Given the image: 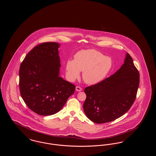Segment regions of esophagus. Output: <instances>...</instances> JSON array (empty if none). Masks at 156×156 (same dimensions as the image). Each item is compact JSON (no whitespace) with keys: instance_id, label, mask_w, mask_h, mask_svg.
Here are the masks:
<instances>
[{"instance_id":"1","label":"esophagus","mask_w":156,"mask_h":156,"mask_svg":"<svg viewBox=\"0 0 156 156\" xmlns=\"http://www.w3.org/2000/svg\"><path fill=\"white\" fill-rule=\"evenodd\" d=\"M76 91H78V92H80V91H81L82 89L81 87H79V86H77V87H76Z\"/></svg>"}]
</instances>
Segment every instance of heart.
Listing matches in <instances>:
<instances>
[{
	"label": "heart",
	"instance_id": "heart-1",
	"mask_svg": "<svg viewBox=\"0 0 156 156\" xmlns=\"http://www.w3.org/2000/svg\"><path fill=\"white\" fill-rule=\"evenodd\" d=\"M112 67L111 58L94 49L82 50L74 55V60L66 62V73L68 78L75 80L80 71H83V80L88 84H96L102 81Z\"/></svg>",
	"mask_w": 156,
	"mask_h": 156
}]
</instances>
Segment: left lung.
<instances>
[{"mask_svg": "<svg viewBox=\"0 0 156 156\" xmlns=\"http://www.w3.org/2000/svg\"><path fill=\"white\" fill-rule=\"evenodd\" d=\"M140 82L139 71L127 53L124 64L111 76L85 88V115L98 124L115 120L128 111L136 99Z\"/></svg>", "mask_w": 156, "mask_h": 156, "instance_id": "left-lung-1", "label": "left lung"}]
</instances>
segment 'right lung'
<instances>
[{
    "instance_id": "obj_1",
    "label": "right lung",
    "mask_w": 156,
    "mask_h": 156,
    "mask_svg": "<svg viewBox=\"0 0 156 156\" xmlns=\"http://www.w3.org/2000/svg\"><path fill=\"white\" fill-rule=\"evenodd\" d=\"M59 44L46 42L35 46L19 69L22 98L32 111L43 116L59 112L74 92L75 85L59 76Z\"/></svg>"
}]
</instances>
